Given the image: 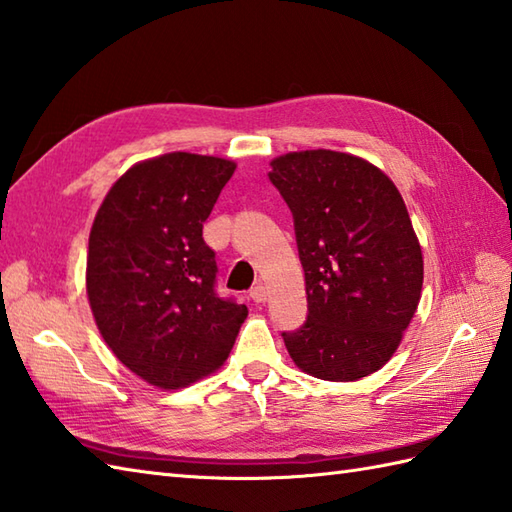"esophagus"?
Instances as JSON below:
<instances>
[{"label":"esophagus","mask_w":512,"mask_h":512,"mask_svg":"<svg viewBox=\"0 0 512 512\" xmlns=\"http://www.w3.org/2000/svg\"><path fill=\"white\" fill-rule=\"evenodd\" d=\"M266 297H268V292H266V288L262 284H257L253 290H250V299H253L255 303H264Z\"/></svg>","instance_id":"obj_1"}]
</instances>
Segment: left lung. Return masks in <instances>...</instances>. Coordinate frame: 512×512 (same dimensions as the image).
<instances>
[{"mask_svg":"<svg viewBox=\"0 0 512 512\" xmlns=\"http://www.w3.org/2000/svg\"><path fill=\"white\" fill-rule=\"evenodd\" d=\"M268 173L295 222L308 317L281 332L303 372L334 383L374 374L418 308L422 250L383 171L330 149L295 151Z\"/></svg>","mask_w":512,"mask_h":512,"instance_id":"obj_1","label":"left lung"}]
</instances>
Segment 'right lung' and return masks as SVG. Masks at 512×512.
<instances>
[{"label": "right lung", "instance_id": "add662e5", "mask_svg": "<svg viewBox=\"0 0 512 512\" xmlns=\"http://www.w3.org/2000/svg\"><path fill=\"white\" fill-rule=\"evenodd\" d=\"M235 162L165 154L105 195L88 250V297L118 361L162 389L187 387L231 354L246 306L215 290L202 226Z\"/></svg>", "mask_w": 512, "mask_h": 512}]
</instances>
